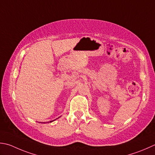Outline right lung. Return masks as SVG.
<instances>
[{"instance_id":"add662e5","label":"right lung","mask_w":155,"mask_h":155,"mask_svg":"<svg viewBox=\"0 0 155 155\" xmlns=\"http://www.w3.org/2000/svg\"><path fill=\"white\" fill-rule=\"evenodd\" d=\"M53 121H54V120H52V121H50V122H53ZM44 124H45V123L44 122Z\"/></svg>"}]
</instances>
